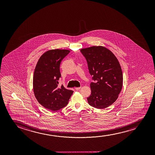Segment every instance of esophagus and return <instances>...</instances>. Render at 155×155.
Returning <instances> with one entry per match:
<instances>
[{
    "label": "esophagus",
    "mask_w": 155,
    "mask_h": 155,
    "mask_svg": "<svg viewBox=\"0 0 155 155\" xmlns=\"http://www.w3.org/2000/svg\"><path fill=\"white\" fill-rule=\"evenodd\" d=\"M81 89V87H76L75 88V89L76 90V91H79V90H80Z\"/></svg>",
    "instance_id": "1"
}]
</instances>
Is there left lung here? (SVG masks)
<instances>
[{
	"label": "left lung",
	"instance_id": "left-lung-1",
	"mask_svg": "<svg viewBox=\"0 0 155 155\" xmlns=\"http://www.w3.org/2000/svg\"><path fill=\"white\" fill-rule=\"evenodd\" d=\"M87 62L91 83L88 104L99 109L106 108L117 99L123 85V74L118 60L108 49L93 46L81 50Z\"/></svg>",
	"mask_w": 155,
	"mask_h": 155
}]
</instances>
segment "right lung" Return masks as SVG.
<instances>
[{"label": "right lung", "mask_w": 155, "mask_h": 155, "mask_svg": "<svg viewBox=\"0 0 155 155\" xmlns=\"http://www.w3.org/2000/svg\"><path fill=\"white\" fill-rule=\"evenodd\" d=\"M69 52V50L60 49L47 51L41 56L34 70L33 85L35 96L41 105L52 111L65 107L74 92L63 85L58 87L61 77L60 65Z\"/></svg>", "instance_id": "right-lung-1"}]
</instances>
